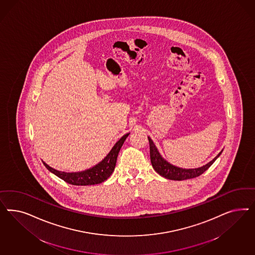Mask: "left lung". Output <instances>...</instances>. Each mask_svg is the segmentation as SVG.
<instances>
[{"label": "left lung", "instance_id": "left-lung-1", "mask_svg": "<svg viewBox=\"0 0 255 255\" xmlns=\"http://www.w3.org/2000/svg\"><path fill=\"white\" fill-rule=\"evenodd\" d=\"M147 138L149 142L150 162L153 166V169L163 178H168L171 180H184V179L196 178V177L200 176L201 174H203L206 170H208V168L210 167V165L216 161L217 158L222 154V152L224 150L223 149L212 161H210L207 164H205L201 167L190 168V169L181 168V167H178L176 165H173L170 162H167L166 160H164L162 158V155L160 154L159 150L157 149L153 141L149 136H147Z\"/></svg>", "mask_w": 255, "mask_h": 255}]
</instances>
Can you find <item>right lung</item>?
I'll list each match as a JSON object with an SVG mask.
<instances>
[{"instance_id":"1","label":"right lung","mask_w":255,"mask_h":255,"mask_svg":"<svg viewBox=\"0 0 255 255\" xmlns=\"http://www.w3.org/2000/svg\"><path fill=\"white\" fill-rule=\"evenodd\" d=\"M129 134L130 132L124 134L122 138L116 142V144L111 148L108 154L101 162L89 169L79 171V172L67 173V172H62V171L54 169L50 167L48 164H46L45 162H43V163L46 166V169L72 185L86 186L99 184L104 182L105 180H107L113 173L116 166L118 154L124 145L125 139L128 137Z\"/></svg>"}]
</instances>
